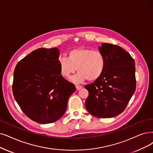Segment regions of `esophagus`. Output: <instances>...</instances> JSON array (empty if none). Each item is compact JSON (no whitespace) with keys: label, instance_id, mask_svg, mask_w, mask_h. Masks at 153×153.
<instances>
[{"label":"esophagus","instance_id":"obj_1","mask_svg":"<svg viewBox=\"0 0 153 153\" xmlns=\"http://www.w3.org/2000/svg\"><path fill=\"white\" fill-rule=\"evenodd\" d=\"M76 88L77 90H80V89L82 88V87L81 85H76Z\"/></svg>","mask_w":153,"mask_h":153}]
</instances>
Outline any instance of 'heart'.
Wrapping results in <instances>:
<instances>
[{"mask_svg": "<svg viewBox=\"0 0 153 153\" xmlns=\"http://www.w3.org/2000/svg\"><path fill=\"white\" fill-rule=\"evenodd\" d=\"M60 74L69 78L76 69L77 74L71 78L75 83H80L88 79L95 81L99 79L105 70V59L99 51H94L88 48H76L71 50L68 58H60L58 61Z\"/></svg>", "mask_w": 153, "mask_h": 153, "instance_id": "obj_1", "label": "heart"}]
</instances>
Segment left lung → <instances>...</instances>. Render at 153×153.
<instances>
[{
  "label": "left lung",
  "instance_id": "1",
  "mask_svg": "<svg viewBox=\"0 0 153 153\" xmlns=\"http://www.w3.org/2000/svg\"><path fill=\"white\" fill-rule=\"evenodd\" d=\"M105 59L101 76L85 86L88 91L87 111L99 118H111L123 112L136 87L135 62L121 47L103 43L99 47Z\"/></svg>",
  "mask_w": 153,
  "mask_h": 153
}]
</instances>
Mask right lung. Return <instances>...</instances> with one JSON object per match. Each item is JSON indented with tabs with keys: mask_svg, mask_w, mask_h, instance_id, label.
I'll list each match as a JSON object with an SVG mask.
<instances>
[{
	"mask_svg": "<svg viewBox=\"0 0 153 153\" xmlns=\"http://www.w3.org/2000/svg\"><path fill=\"white\" fill-rule=\"evenodd\" d=\"M56 48H39L17 63L14 72L13 95L27 117L46 124L65 114L76 87L60 74Z\"/></svg>",
	"mask_w": 153,
	"mask_h": 153,
	"instance_id": "obj_1",
	"label": "right lung"
}]
</instances>
